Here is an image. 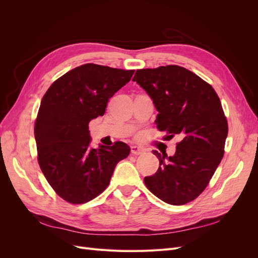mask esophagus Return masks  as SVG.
<instances>
[{
    "label": "esophagus",
    "instance_id": "1",
    "mask_svg": "<svg viewBox=\"0 0 258 258\" xmlns=\"http://www.w3.org/2000/svg\"><path fill=\"white\" fill-rule=\"evenodd\" d=\"M143 152H144V150L142 147H140L138 145H132L131 146V153L134 155H140V154H142Z\"/></svg>",
    "mask_w": 258,
    "mask_h": 258
}]
</instances>
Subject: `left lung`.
I'll return each instance as SVG.
<instances>
[{"label": "left lung", "mask_w": 258, "mask_h": 258, "mask_svg": "<svg viewBox=\"0 0 258 258\" xmlns=\"http://www.w3.org/2000/svg\"><path fill=\"white\" fill-rule=\"evenodd\" d=\"M132 81L153 100L157 129L183 138L173 156L153 151L159 168L144 183L167 204L185 205L205 190L224 156L228 124L220 98L212 86L178 66L138 70Z\"/></svg>", "instance_id": "left-lung-1"}]
</instances>
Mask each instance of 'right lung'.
<instances>
[{
	"mask_svg": "<svg viewBox=\"0 0 258 258\" xmlns=\"http://www.w3.org/2000/svg\"><path fill=\"white\" fill-rule=\"evenodd\" d=\"M135 70L86 63L53 82L38 110L34 137L43 174L70 204H85L102 192L130 147L90 146V120L103 116L108 99L126 85Z\"/></svg>",
	"mask_w": 258,
	"mask_h": 258,
	"instance_id": "1",
	"label": "right lung"
}]
</instances>
